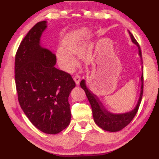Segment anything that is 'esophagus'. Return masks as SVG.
<instances>
[{
	"label": "esophagus",
	"mask_w": 159,
	"mask_h": 159,
	"mask_svg": "<svg viewBox=\"0 0 159 159\" xmlns=\"http://www.w3.org/2000/svg\"><path fill=\"white\" fill-rule=\"evenodd\" d=\"M74 80L75 83H76V85H79L80 81V76H79V75L76 74V76H75L74 77Z\"/></svg>",
	"instance_id": "34e87169"
}]
</instances>
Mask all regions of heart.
Here are the masks:
<instances>
[{
	"instance_id": "b5f03b06",
	"label": "heart",
	"mask_w": 159,
	"mask_h": 159,
	"mask_svg": "<svg viewBox=\"0 0 159 159\" xmlns=\"http://www.w3.org/2000/svg\"><path fill=\"white\" fill-rule=\"evenodd\" d=\"M88 29H82L72 32L61 42V49L57 52L59 64L66 70H71L76 66V61L72 55H79L85 47V40L89 36Z\"/></svg>"
}]
</instances>
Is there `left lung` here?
Returning <instances> with one entry per match:
<instances>
[{
	"label": "left lung",
	"mask_w": 159,
	"mask_h": 159,
	"mask_svg": "<svg viewBox=\"0 0 159 159\" xmlns=\"http://www.w3.org/2000/svg\"><path fill=\"white\" fill-rule=\"evenodd\" d=\"M128 33L130 34L132 42L138 46L139 55L142 60V52L138 43L137 42L135 39L134 38L133 35L129 31ZM143 70H142V76L140 78V93H139V99L135 107L130 111L123 113V114H114V113L109 111L104 107L103 104L102 103L101 101L98 98V96L91 92L86 86L85 80L83 79L80 81V85L84 90L86 96L88 99V101L90 102L93 111V118L96 124L103 130L109 132L119 131L122 130L123 128H124L125 126H127L131 122V120L133 119L134 116L136 115L137 112L138 111L139 104L141 103L142 95H143Z\"/></svg>",
	"instance_id": "1"
}]
</instances>
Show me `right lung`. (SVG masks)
Listing matches in <instances>:
<instances>
[{
    "mask_svg": "<svg viewBox=\"0 0 159 159\" xmlns=\"http://www.w3.org/2000/svg\"><path fill=\"white\" fill-rule=\"evenodd\" d=\"M47 21L28 32L15 55L18 100L26 117L43 133L57 134L71 121L69 96L76 83L71 75L55 68L56 55L41 45Z\"/></svg>",
    "mask_w": 159,
    "mask_h": 159,
    "instance_id": "obj_1",
    "label": "right lung"
}]
</instances>
